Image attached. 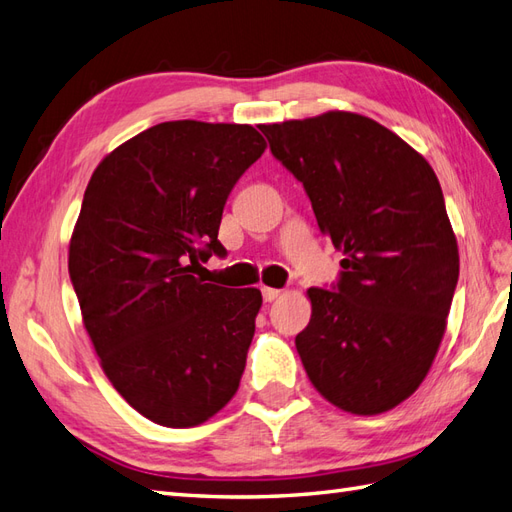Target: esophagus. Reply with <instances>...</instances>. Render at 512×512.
<instances>
[{
    "mask_svg": "<svg viewBox=\"0 0 512 512\" xmlns=\"http://www.w3.org/2000/svg\"><path fill=\"white\" fill-rule=\"evenodd\" d=\"M261 296H264V301H266V303H272L275 299H279V296H281V290L266 288V285H264V288H261Z\"/></svg>",
    "mask_w": 512,
    "mask_h": 512,
    "instance_id": "34e87169",
    "label": "esophagus"
}]
</instances>
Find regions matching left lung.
I'll return each instance as SVG.
<instances>
[{"label":"left lung","mask_w":512,"mask_h":512,"mask_svg":"<svg viewBox=\"0 0 512 512\" xmlns=\"http://www.w3.org/2000/svg\"><path fill=\"white\" fill-rule=\"evenodd\" d=\"M261 133L344 255L329 290H307L312 318L296 336L307 377L347 412L395 408L430 371L458 283L441 183L406 141L355 113Z\"/></svg>","instance_id":"left-lung-1"}]
</instances>
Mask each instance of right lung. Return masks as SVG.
Segmentation results:
<instances>
[{
    "instance_id": "1",
    "label": "right lung",
    "mask_w": 512,
    "mask_h": 512,
    "mask_svg": "<svg viewBox=\"0 0 512 512\" xmlns=\"http://www.w3.org/2000/svg\"><path fill=\"white\" fill-rule=\"evenodd\" d=\"M266 141L246 124L163 122L95 168L69 244V279L115 390L146 419L192 427L229 403L261 292L194 277L227 257L224 205Z\"/></svg>"
}]
</instances>
